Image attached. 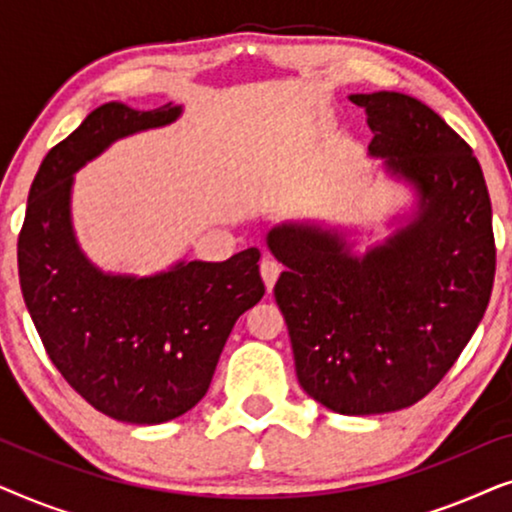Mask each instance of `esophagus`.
Returning <instances> with one entry per match:
<instances>
[{
	"instance_id": "1",
	"label": "esophagus",
	"mask_w": 512,
	"mask_h": 512,
	"mask_svg": "<svg viewBox=\"0 0 512 512\" xmlns=\"http://www.w3.org/2000/svg\"><path fill=\"white\" fill-rule=\"evenodd\" d=\"M261 277H263V282L270 291L272 286H275L277 277H279V263L275 261V258H268V256L263 258V261H261Z\"/></svg>"
}]
</instances>
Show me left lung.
I'll list each match as a JSON object with an SVG mask.
<instances>
[{
	"mask_svg": "<svg viewBox=\"0 0 512 512\" xmlns=\"http://www.w3.org/2000/svg\"><path fill=\"white\" fill-rule=\"evenodd\" d=\"M370 156L419 195L415 221L366 256L338 233L277 226L268 247L300 387L338 415L410 408L454 366L492 296V202L471 146L403 93L352 95Z\"/></svg>",
	"mask_w": 512,
	"mask_h": 512,
	"instance_id": "left-lung-1",
	"label": "left lung"
}]
</instances>
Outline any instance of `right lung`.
<instances>
[{"instance_id": "right-lung-1", "label": "right lung", "mask_w": 512, "mask_h": 512, "mask_svg": "<svg viewBox=\"0 0 512 512\" xmlns=\"http://www.w3.org/2000/svg\"><path fill=\"white\" fill-rule=\"evenodd\" d=\"M109 102L46 153L18 235L20 289L48 359L95 410L163 424L207 394L235 321L263 298L256 247L223 263H177L153 277L104 275L83 256L69 216L72 174L132 132L177 121Z\"/></svg>"}]
</instances>
